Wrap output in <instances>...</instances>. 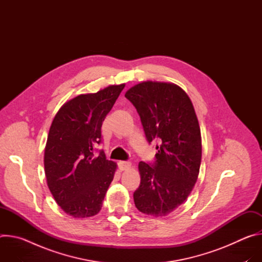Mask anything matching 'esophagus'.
Instances as JSON below:
<instances>
[{
    "label": "esophagus",
    "mask_w": 262,
    "mask_h": 262,
    "mask_svg": "<svg viewBox=\"0 0 262 262\" xmlns=\"http://www.w3.org/2000/svg\"><path fill=\"white\" fill-rule=\"evenodd\" d=\"M119 168L121 171H125V170H128L130 167H132V163L130 162H125V161H122V162H119Z\"/></svg>",
    "instance_id": "1"
}]
</instances>
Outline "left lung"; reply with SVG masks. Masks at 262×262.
Returning a JSON list of instances; mask_svg holds the SVG:
<instances>
[{
    "label": "left lung",
    "mask_w": 262,
    "mask_h": 262,
    "mask_svg": "<svg viewBox=\"0 0 262 262\" xmlns=\"http://www.w3.org/2000/svg\"><path fill=\"white\" fill-rule=\"evenodd\" d=\"M125 97L137 108L147 141L159 142L156 163H139L135 205L145 214L165 216L188 199L198 179L202 144L195 108L173 83L142 82Z\"/></svg>",
    "instance_id": "1"
}]
</instances>
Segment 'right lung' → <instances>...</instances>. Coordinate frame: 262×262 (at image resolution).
Masks as SVG:
<instances>
[{"mask_svg": "<svg viewBox=\"0 0 262 262\" xmlns=\"http://www.w3.org/2000/svg\"><path fill=\"white\" fill-rule=\"evenodd\" d=\"M125 84L67 100L52 122L45 149V172L57 204L73 217L97 214L117 164L94 156L101 125Z\"/></svg>", "mask_w": 262, "mask_h": 262, "instance_id": "right-lung-1", "label": "right lung"}]
</instances>
